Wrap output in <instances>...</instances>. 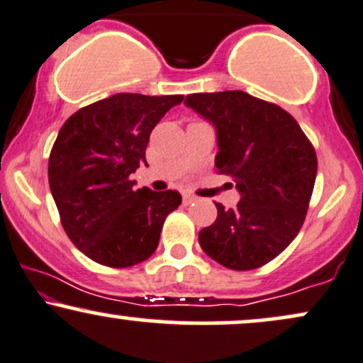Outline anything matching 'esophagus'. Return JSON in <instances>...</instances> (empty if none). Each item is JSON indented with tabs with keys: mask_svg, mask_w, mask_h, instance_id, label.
<instances>
[{
	"mask_svg": "<svg viewBox=\"0 0 363 363\" xmlns=\"http://www.w3.org/2000/svg\"><path fill=\"white\" fill-rule=\"evenodd\" d=\"M182 201H184V204H191L196 201V196L194 194H189V193H184L182 194Z\"/></svg>",
	"mask_w": 363,
	"mask_h": 363,
	"instance_id": "34e87169",
	"label": "esophagus"
}]
</instances>
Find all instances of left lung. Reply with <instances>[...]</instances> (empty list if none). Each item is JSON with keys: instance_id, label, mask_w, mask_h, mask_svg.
Wrapping results in <instances>:
<instances>
[{"instance_id": "obj_1", "label": "left lung", "mask_w": 363, "mask_h": 363, "mask_svg": "<svg viewBox=\"0 0 363 363\" xmlns=\"http://www.w3.org/2000/svg\"><path fill=\"white\" fill-rule=\"evenodd\" d=\"M184 103L215 126V165L240 193L235 209L215 203L218 216L199 231V245L228 269L262 267L304 223L318 172L311 142L289 113L243 91L196 93Z\"/></svg>"}]
</instances>
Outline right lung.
I'll use <instances>...</instances> for the list:
<instances>
[{"label": "right lung", "instance_id": "1", "mask_svg": "<svg viewBox=\"0 0 363 363\" xmlns=\"http://www.w3.org/2000/svg\"><path fill=\"white\" fill-rule=\"evenodd\" d=\"M182 96L120 93L81 108L62 125L49 157V184L65 233L91 260L123 269L159 245L177 191L135 189L152 130ZM147 164V162H145Z\"/></svg>", "mask_w": 363, "mask_h": 363}]
</instances>
